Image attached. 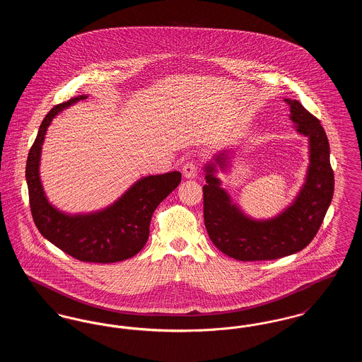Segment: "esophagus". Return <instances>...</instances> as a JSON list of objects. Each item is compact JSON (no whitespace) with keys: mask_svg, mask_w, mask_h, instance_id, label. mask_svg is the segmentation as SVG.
<instances>
[{"mask_svg":"<svg viewBox=\"0 0 362 362\" xmlns=\"http://www.w3.org/2000/svg\"><path fill=\"white\" fill-rule=\"evenodd\" d=\"M182 171H183V176H185V177L194 179V177L198 176V165L191 160V161H187V163L183 165Z\"/></svg>","mask_w":362,"mask_h":362,"instance_id":"34e87169","label":"esophagus"}]
</instances>
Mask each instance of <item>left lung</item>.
Returning a JSON list of instances; mask_svg holds the SVG:
<instances>
[{
  "label": "left lung",
  "mask_w": 362,
  "mask_h": 362,
  "mask_svg": "<svg viewBox=\"0 0 362 362\" xmlns=\"http://www.w3.org/2000/svg\"><path fill=\"white\" fill-rule=\"evenodd\" d=\"M291 105V119L297 132L310 137V168L307 182L288 207L276 218L255 221L230 204L220 180L207 165L204 186V218L210 240L225 255L248 260H270L296 254L316 236L334 194V171L329 164V144L320 122L297 100ZM225 165V153L216 158Z\"/></svg>",
  "instance_id": "obj_1"
}]
</instances>
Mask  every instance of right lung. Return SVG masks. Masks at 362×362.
<instances>
[{
	"mask_svg": "<svg viewBox=\"0 0 362 362\" xmlns=\"http://www.w3.org/2000/svg\"><path fill=\"white\" fill-rule=\"evenodd\" d=\"M86 96L54 105L42 122L30 149L25 177L30 207L39 232L65 254L81 262L114 263L138 254L149 238V225L156 207L182 180L177 171L139 179L114 205L98 213L68 216L52 207L40 185L39 160L46 130L52 118Z\"/></svg>",
	"mask_w": 362,
	"mask_h": 362,
	"instance_id": "1",
	"label": "right lung"
}]
</instances>
